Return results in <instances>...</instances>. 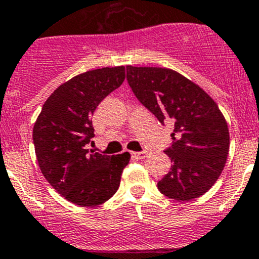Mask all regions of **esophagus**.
<instances>
[{"mask_svg": "<svg viewBox=\"0 0 259 259\" xmlns=\"http://www.w3.org/2000/svg\"><path fill=\"white\" fill-rule=\"evenodd\" d=\"M146 155H148L146 151H138V153H133V156H134L135 159H145Z\"/></svg>", "mask_w": 259, "mask_h": 259, "instance_id": "esophagus-1", "label": "esophagus"}]
</instances>
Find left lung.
Segmentation results:
<instances>
[{
	"label": "left lung",
	"mask_w": 259,
	"mask_h": 259,
	"mask_svg": "<svg viewBox=\"0 0 259 259\" xmlns=\"http://www.w3.org/2000/svg\"><path fill=\"white\" fill-rule=\"evenodd\" d=\"M126 79L138 100L161 124H174L173 144L165 150L171 168L158 189L182 202L207 193L223 171L229 151L228 125L215 101L171 69L129 65Z\"/></svg>",
	"instance_id": "8db88e82"
}]
</instances>
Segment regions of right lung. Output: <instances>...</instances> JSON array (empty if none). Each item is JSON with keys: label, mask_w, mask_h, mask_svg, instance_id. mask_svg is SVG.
<instances>
[{"label": "right lung", "mask_w": 259, "mask_h": 259, "mask_svg": "<svg viewBox=\"0 0 259 259\" xmlns=\"http://www.w3.org/2000/svg\"><path fill=\"white\" fill-rule=\"evenodd\" d=\"M125 80V66L103 67L61 83L44 104L32 130L38 168L65 199L80 207L105 203L116 193L130 154L103 155L88 149L91 116Z\"/></svg>", "instance_id": "add662e5"}]
</instances>
